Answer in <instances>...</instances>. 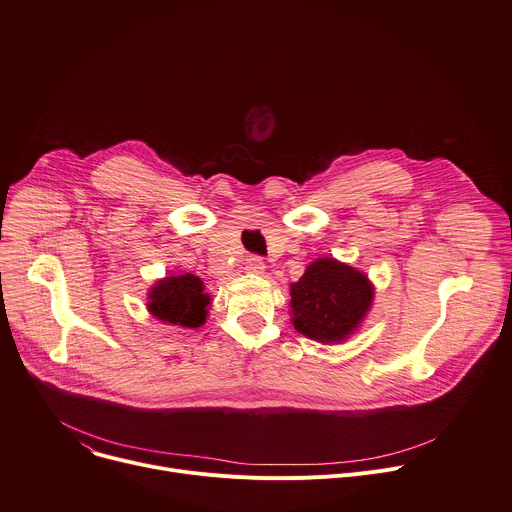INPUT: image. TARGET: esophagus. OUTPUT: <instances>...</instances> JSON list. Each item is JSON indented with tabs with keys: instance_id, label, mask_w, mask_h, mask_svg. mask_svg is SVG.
Segmentation results:
<instances>
[{
	"instance_id": "34e87169",
	"label": "esophagus",
	"mask_w": 512,
	"mask_h": 512,
	"mask_svg": "<svg viewBox=\"0 0 512 512\" xmlns=\"http://www.w3.org/2000/svg\"><path fill=\"white\" fill-rule=\"evenodd\" d=\"M245 269H247L249 273H263V271H265V263H263V259H261L259 255H251V257H247V261H245Z\"/></svg>"
}]
</instances>
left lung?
Listing matches in <instances>:
<instances>
[{
	"instance_id": "8db88e82",
	"label": "left lung",
	"mask_w": 512,
	"mask_h": 512,
	"mask_svg": "<svg viewBox=\"0 0 512 512\" xmlns=\"http://www.w3.org/2000/svg\"><path fill=\"white\" fill-rule=\"evenodd\" d=\"M290 296L298 333L318 343H341L359 329L374 300V286L355 267L320 257L290 286Z\"/></svg>"
}]
</instances>
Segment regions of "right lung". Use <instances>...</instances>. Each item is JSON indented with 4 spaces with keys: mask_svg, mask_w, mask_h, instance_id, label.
I'll return each instance as SVG.
<instances>
[{
    "mask_svg": "<svg viewBox=\"0 0 512 512\" xmlns=\"http://www.w3.org/2000/svg\"><path fill=\"white\" fill-rule=\"evenodd\" d=\"M149 312L161 322L185 329H198L206 322L210 296L198 275H167L149 292Z\"/></svg>",
    "mask_w": 512,
    "mask_h": 512,
    "instance_id": "obj_1",
    "label": "right lung"
}]
</instances>
